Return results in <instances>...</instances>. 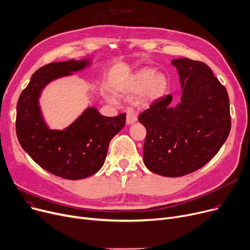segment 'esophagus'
<instances>
[{"instance_id":"34e87169","label":"esophagus","mask_w":250,"mask_h":250,"mask_svg":"<svg viewBox=\"0 0 250 250\" xmlns=\"http://www.w3.org/2000/svg\"><path fill=\"white\" fill-rule=\"evenodd\" d=\"M137 117H138V114H137L136 111H134V110H128L127 111V115H126V123L128 125L135 123L137 121Z\"/></svg>"}]
</instances>
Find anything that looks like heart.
Instances as JSON below:
<instances>
[{"instance_id":"obj_1","label":"heart","mask_w":250,"mask_h":250,"mask_svg":"<svg viewBox=\"0 0 250 250\" xmlns=\"http://www.w3.org/2000/svg\"><path fill=\"white\" fill-rule=\"evenodd\" d=\"M168 89V80L164 73L152 68H142L132 77L127 90L132 94H142L146 103H154L163 98Z\"/></svg>"}]
</instances>
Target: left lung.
Here are the masks:
<instances>
[{"label": "left lung", "mask_w": 250, "mask_h": 250, "mask_svg": "<svg viewBox=\"0 0 250 250\" xmlns=\"http://www.w3.org/2000/svg\"><path fill=\"white\" fill-rule=\"evenodd\" d=\"M182 86L181 103L171 97L154 102L138 120L146 128L144 165L168 178L193 172L217 154L231 129L229 97L225 86L204 62L177 58Z\"/></svg>", "instance_id": "obj_1"}]
</instances>
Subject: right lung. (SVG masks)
Returning <instances> with one entry per match:
<instances>
[{
  "label": "right lung",
  "mask_w": 250,
  "mask_h": 250,
  "mask_svg": "<svg viewBox=\"0 0 250 250\" xmlns=\"http://www.w3.org/2000/svg\"><path fill=\"white\" fill-rule=\"evenodd\" d=\"M90 64V58H85L40 67L17 104L16 133L22 148L42 168L66 180L84 179L99 171L105 163L111 139L126 122L125 113L106 117L94 107L86 108L63 130H52L44 121L38 101L44 87Z\"/></svg>",
  "instance_id": "obj_1"
}]
</instances>
